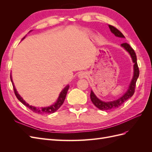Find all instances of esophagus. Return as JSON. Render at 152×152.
Wrapping results in <instances>:
<instances>
[{
  "mask_svg": "<svg viewBox=\"0 0 152 152\" xmlns=\"http://www.w3.org/2000/svg\"><path fill=\"white\" fill-rule=\"evenodd\" d=\"M79 78H80V79H82V78H84V77H86V73L85 72H80V73H79Z\"/></svg>",
  "mask_w": 152,
  "mask_h": 152,
  "instance_id": "1",
  "label": "esophagus"
}]
</instances>
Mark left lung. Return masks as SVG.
<instances>
[{"mask_svg": "<svg viewBox=\"0 0 152 152\" xmlns=\"http://www.w3.org/2000/svg\"><path fill=\"white\" fill-rule=\"evenodd\" d=\"M109 28L111 30L112 33L115 35L116 37H121V38H125V37L124 36V35L121 33V32L119 31L117 28H116L115 27L109 25ZM121 46L123 47L124 49H125L130 54L131 56L132 59V61L134 63V76H133V78L132 79V81L130 84L129 87L127 90L126 93L124 94L121 98L119 99L113 101V102H102V101L99 100L93 91H91V99L93 103L98 108L102 110H109L111 109H114V108H117L126 102V100L128 99H129L131 96L134 94V91H135V87H136V81L137 78L139 77L140 75V70H139V67L137 66V58H136V55L134 52V49H133L131 46L130 45L124 42L121 44Z\"/></svg>", "mask_w": 152, "mask_h": 152, "instance_id": "1", "label": "left lung"}]
</instances>
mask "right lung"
Wrapping results in <instances>:
<instances>
[{"instance_id": "add662e5", "label": "right lung", "mask_w": 152, "mask_h": 152, "mask_svg": "<svg viewBox=\"0 0 152 152\" xmlns=\"http://www.w3.org/2000/svg\"><path fill=\"white\" fill-rule=\"evenodd\" d=\"M25 37H23L22 39V40L25 39ZM11 82L12 84V86H13V89H14V91H15V94L16 96V98H18V99L20 101V102L23 104L24 105L26 106L27 107H28L30 110H31L32 112H34L35 113H53L54 112H55L56 111L60 108L61 106L63 104L64 101H65V99L66 98V96L67 94V91L69 89V86L68 85L67 86H66L64 89L61 91V93H60L59 96V98L57 100L56 103H55L54 104L50 106V107H44V108H36L34 107H32V106L29 105L28 103H26L25 101L23 99V98L21 97V96L19 95V94L18 93V92L16 91V89H15V87L14 86V84L12 82V79H11Z\"/></svg>"}]
</instances>
